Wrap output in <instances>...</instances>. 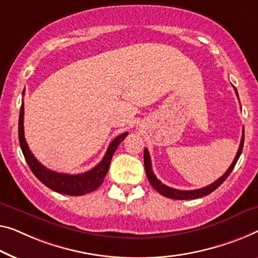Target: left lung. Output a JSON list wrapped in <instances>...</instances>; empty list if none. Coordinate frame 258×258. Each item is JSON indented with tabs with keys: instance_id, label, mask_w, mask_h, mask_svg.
Segmentation results:
<instances>
[{
	"instance_id": "left-lung-1",
	"label": "left lung",
	"mask_w": 258,
	"mask_h": 258,
	"mask_svg": "<svg viewBox=\"0 0 258 258\" xmlns=\"http://www.w3.org/2000/svg\"><path fill=\"white\" fill-rule=\"evenodd\" d=\"M235 89V88H234ZM236 92V96L239 97V95H237V90L235 89ZM243 142H244V128L242 130V138H241V144H240V147L237 149V154L235 156V159L230 164V167L227 169V171L225 172L224 175L221 176L220 178L215 180L214 183L210 184V185H207L205 187H202V189H197V190H177V189H172V187H169L167 186L166 184H163L161 180H159L156 178V176L154 175V172L152 170V162H151V156H149V152L147 148H145V154H144V162H145V170H146V175H147V178L149 180V183H151V185L155 189L159 194H161L164 197H168V198H171V199H178V201H184V199H196V198H201L204 197V196H207L210 195L211 192H213L215 189H218L219 186L221 185L222 183L225 182L226 178L228 177L230 172L235 167V164L237 162V160H239V157L242 153V149H243Z\"/></svg>"
}]
</instances>
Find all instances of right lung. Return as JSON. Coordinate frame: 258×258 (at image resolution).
I'll return each instance as SVG.
<instances>
[{
  "label": "right lung",
  "instance_id": "right-lung-1",
  "mask_svg": "<svg viewBox=\"0 0 258 258\" xmlns=\"http://www.w3.org/2000/svg\"><path fill=\"white\" fill-rule=\"evenodd\" d=\"M24 95V91H23ZM24 104L22 103L21 111H19V120H18V138L19 145H21L23 155H24L26 162H28L31 171L33 175L45 184L49 189L59 192V194L68 195V196H82L89 192L95 191L101 185L104 180L107 170L110 168L111 159H112L114 152L118 148L120 142L125 139L128 133H121L116 139L111 142L109 148L105 153L103 160L91 170L83 172L79 175H69V174H60V172L49 170L44 167L39 161H38L32 152L30 151L28 144L24 138Z\"/></svg>",
  "mask_w": 258,
  "mask_h": 258
}]
</instances>
